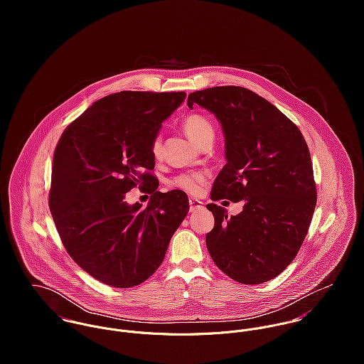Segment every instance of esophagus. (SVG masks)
Segmentation results:
<instances>
[{
	"instance_id": "esophagus-1",
	"label": "esophagus",
	"mask_w": 364,
	"mask_h": 364,
	"mask_svg": "<svg viewBox=\"0 0 364 364\" xmlns=\"http://www.w3.org/2000/svg\"><path fill=\"white\" fill-rule=\"evenodd\" d=\"M203 208H205L203 202H200L198 199H189V210H191V213L199 211V210H202Z\"/></svg>"
}]
</instances>
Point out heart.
I'll use <instances>...</instances> for the list:
<instances>
[{
    "label": "heart",
    "mask_w": 364,
    "mask_h": 364,
    "mask_svg": "<svg viewBox=\"0 0 364 364\" xmlns=\"http://www.w3.org/2000/svg\"><path fill=\"white\" fill-rule=\"evenodd\" d=\"M182 127L185 133L200 147L205 146L208 141H213L214 139V127L203 114L191 113L185 116L182 120ZM161 151H162L161 136H156L151 141V154L154 158H159ZM208 179V173L205 171H188L173 176L169 185L173 189H179L188 195L198 196L203 192V188Z\"/></svg>",
    "instance_id": "heart-1"
}]
</instances>
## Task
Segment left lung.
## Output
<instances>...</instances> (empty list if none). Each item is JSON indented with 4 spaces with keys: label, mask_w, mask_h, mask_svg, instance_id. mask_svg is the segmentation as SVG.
I'll return each instance as SVG.
<instances>
[{
    "label": "left lung",
    "mask_w": 364,
    "mask_h": 364,
    "mask_svg": "<svg viewBox=\"0 0 364 364\" xmlns=\"http://www.w3.org/2000/svg\"><path fill=\"white\" fill-rule=\"evenodd\" d=\"M193 104L213 112L225 136L227 164L211 200L245 203L231 217L223 206H206L214 215L208 254L238 283L269 282L294 260L311 224L316 185L309 146L284 113L244 87L195 91L188 97Z\"/></svg>",
    "instance_id": "left-lung-1"
}]
</instances>
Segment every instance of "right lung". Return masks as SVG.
<instances>
[{
    "label": "right lung",
    "mask_w": 364,
    "mask_h": 364,
    "mask_svg": "<svg viewBox=\"0 0 364 364\" xmlns=\"http://www.w3.org/2000/svg\"><path fill=\"white\" fill-rule=\"evenodd\" d=\"M185 92L122 91L92 104L63 132L53 156L49 208L81 269L117 289L146 282L189 211L185 192L156 191L151 141ZM139 186L146 209L124 195Z\"/></svg>",
    "instance_id": "1"
}]
</instances>
